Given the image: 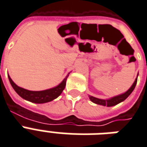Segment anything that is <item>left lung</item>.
Returning <instances> with one entry per match:
<instances>
[{
  "mask_svg": "<svg viewBox=\"0 0 147 147\" xmlns=\"http://www.w3.org/2000/svg\"><path fill=\"white\" fill-rule=\"evenodd\" d=\"M136 82H137V77L136 78V80H135V81H134V83L131 86V87L127 92H125L124 94H120V95H118V96H113L112 98L108 99V100H102V99H98L92 96H89L90 100L93 103H96V104H99V105L107 106V107H113V106L117 105L118 103H121L123 100H125L130 95V94L133 92V90L135 88V86H136Z\"/></svg>",
  "mask_w": 147,
  "mask_h": 147,
  "instance_id": "left-lung-1",
  "label": "left lung"
}]
</instances>
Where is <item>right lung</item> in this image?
<instances>
[{
	"instance_id": "right-lung-1",
	"label": "right lung",
	"mask_w": 147,
	"mask_h": 147,
	"mask_svg": "<svg viewBox=\"0 0 147 147\" xmlns=\"http://www.w3.org/2000/svg\"><path fill=\"white\" fill-rule=\"evenodd\" d=\"M68 76H69V74L63 79V80L61 82V84L55 87L45 90H41V91H31V90L24 89L22 87H20L17 84H14L10 77V76H8V79L13 90L23 99L30 101V102H32V103H44L53 100L54 99L57 98L58 96L61 95V93L63 92V90L65 88L66 80H67Z\"/></svg>"
}]
</instances>
